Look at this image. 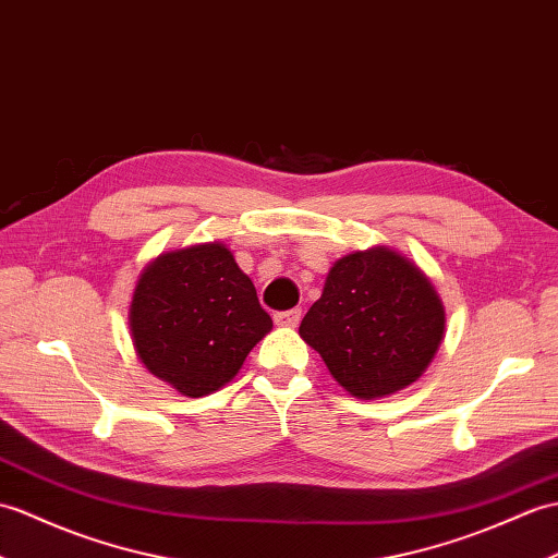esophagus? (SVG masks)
Instances as JSON below:
<instances>
[{
    "instance_id": "34e87169",
    "label": "esophagus",
    "mask_w": 558,
    "mask_h": 558,
    "mask_svg": "<svg viewBox=\"0 0 558 558\" xmlns=\"http://www.w3.org/2000/svg\"><path fill=\"white\" fill-rule=\"evenodd\" d=\"M278 326H290L294 328L296 323L302 320V311L300 308H288V311H278V314L274 316Z\"/></svg>"
}]
</instances>
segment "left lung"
<instances>
[{
    "mask_svg": "<svg viewBox=\"0 0 558 558\" xmlns=\"http://www.w3.org/2000/svg\"><path fill=\"white\" fill-rule=\"evenodd\" d=\"M300 335L349 395L375 399L411 385L445 335V306L418 266L375 247L340 258Z\"/></svg>",
    "mask_w": 558,
    "mask_h": 558,
    "instance_id": "1",
    "label": "left lung"
}]
</instances>
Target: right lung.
Instances as JSON below:
<instances>
[{"label":"right lung","mask_w":558,"mask_h":558,"mask_svg":"<svg viewBox=\"0 0 558 558\" xmlns=\"http://www.w3.org/2000/svg\"><path fill=\"white\" fill-rule=\"evenodd\" d=\"M128 320L142 364L187 397L235 378L274 328L252 280L218 242L163 254L147 266Z\"/></svg>","instance_id":"obj_1"}]
</instances>
